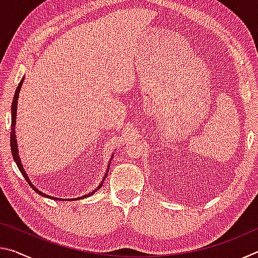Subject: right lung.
Returning <instances> with one entry per match:
<instances>
[{"label":"right lung","mask_w":258,"mask_h":258,"mask_svg":"<svg viewBox=\"0 0 258 258\" xmlns=\"http://www.w3.org/2000/svg\"><path fill=\"white\" fill-rule=\"evenodd\" d=\"M24 80H25V77H23V80L20 81V83L18 84V86H17V90H16L15 95H14V101H12V107H11V134H10V146H11V152H12V156H14V159H15V161H16L17 166H18V168L20 169L21 174H23V176L26 178V181H27V182L29 183V185L33 187V190H34V191H36L38 195H41V196H42V197H46V198H50V199H53V200H68V199H60V198L51 197V196L43 194L42 191H40L38 189H36V187H35V186L33 185V183L30 182L28 175H27V174H26L25 169H24V167H23V165H21V161H20V158H19V154H18V147H17V139H16V130H15V128H16V119H17V103H18V98H19L20 89H21V85H23V83H24ZM111 158H112V156H111ZM110 161H111V160H110ZM110 161H109L108 169H109V166H110ZM107 175H108V171L106 172V174H104L103 181L106 180ZM103 181H102L101 183H100V185L97 187V189L93 190L92 192H90V194H87V195H85V196H82V197H80V198H73V199H69V200L84 199V198L90 197V196L94 195V192H97V191L100 189V187L102 186V183H103Z\"/></svg>","instance_id":"obj_1"}]
</instances>
